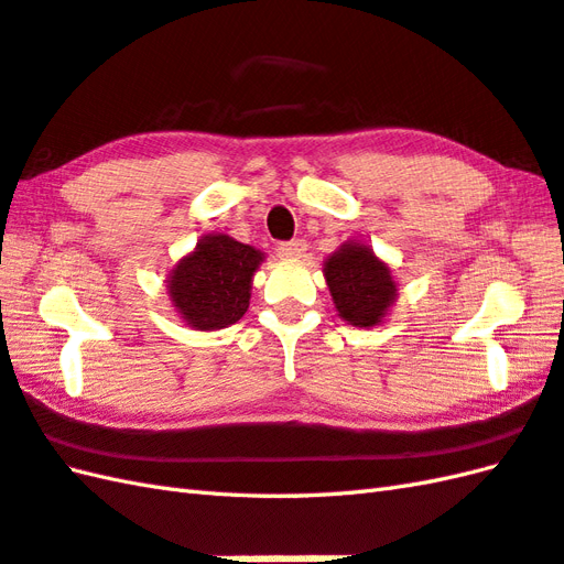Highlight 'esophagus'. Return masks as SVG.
Masks as SVG:
<instances>
[{"label": "esophagus", "mask_w": 564, "mask_h": 564, "mask_svg": "<svg viewBox=\"0 0 564 564\" xmlns=\"http://www.w3.org/2000/svg\"><path fill=\"white\" fill-rule=\"evenodd\" d=\"M305 251H307L305 239H291V242L279 245V257L281 259H301V257H305Z\"/></svg>", "instance_id": "esophagus-1"}]
</instances>
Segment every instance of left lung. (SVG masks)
Returning <instances> with one entry per match:
<instances>
[{
    "label": "left lung",
    "instance_id": "1",
    "mask_svg": "<svg viewBox=\"0 0 564 564\" xmlns=\"http://www.w3.org/2000/svg\"><path fill=\"white\" fill-rule=\"evenodd\" d=\"M325 279L339 315L354 327H373L394 303L390 269L366 245H341L327 259Z\"/></svg>",
    "mask_w": 564,
    "mask_h": 564
}]
</instances>
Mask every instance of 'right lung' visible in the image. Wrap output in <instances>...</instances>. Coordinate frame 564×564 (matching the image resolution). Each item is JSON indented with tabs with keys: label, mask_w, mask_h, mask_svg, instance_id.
Listing matches in <instances>:
<instances>
[{
	"label": "right lung",
	"mask_w": 564,
	"mask_h": 564,
	"mask_svg": "<svg viewBox=\"0 0 564 564\" xmlns=\"http://www.w3.org/2000/svg\"><path fill=\"white\" fill-rule=\"evenodd\" d=\"M263 254L227 235L203 237L194 254L176 263L170 295L191 327L220 329L247 313L251 275Z\"/></svg>",
	"instance_id": "add662e5"
}]
</instances>
